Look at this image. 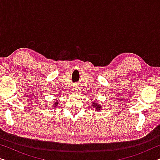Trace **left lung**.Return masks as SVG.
<instances>
[{"mask_svg":"<svg viewBox=\"0 0 160 160\" xmlns=\"http://www.w3.org/2000/svg\"><path fill=\"white\" fill-rule=\"evenodd\" d=\"M92 107L95 109L96 111H99V110H101V109H102L101 104H99L97 100H96V101H94V102L92 101Z\"/></svg>","mask_w":160,"mask_h":160,"instance_id":"left-lung-1","label":"left lung"}]
</instances>
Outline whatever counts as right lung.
<instances>
[{
	"mask_svg": "<svg viewBox=\"0 0 160 160\" xmlns=\"http://www.w3.org/2000/svg\"><path fill=\"white\" fill-rule=\"evenodd\" d=\"M58 99H57V100H56V102H53V106H54L53 109H55V108L57 107V105H58Z\"/></svg>",
	"mask_w": 160,
	"mask_h": 160,
	"instance_id": "right-lung-1",
	"label": "right lung"
}]
</instances>
